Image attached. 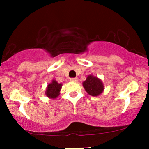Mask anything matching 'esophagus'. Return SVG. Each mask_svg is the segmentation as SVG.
<instances>
[{"label":"esophagus","mask_w":149,"mask_h":149,"mask_svg":"<svg viewBox=\"0 0 149 149\" xmlns=\"http://www.w3.org/2000/svg\"><path fill=\"white\" fill-rule=\"evenodd\" d=\"M70 81H73V82H77L78 81V79L77 78H71L70 79Z\"/></svg>","instance_id":"1"}]
</instances>
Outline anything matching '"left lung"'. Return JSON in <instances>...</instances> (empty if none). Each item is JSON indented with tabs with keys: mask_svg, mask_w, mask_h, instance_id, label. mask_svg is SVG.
<instances>
[{
	"mask_svg": "<svg viewBox=\"0 0 149 149\" xmlns=\"http://www.w3.org/2000/svg\"><path fill=\"white\" fill-rule=\"evenodd\" d=\"M83 86L88 94L94 97L100 95L104 90V86L101 80L97 77L90 75L83 83Z\"/></svg>",
	"mask_w": 149,
	"mask_h": 149,
	"instance_id": "obj_1",
	"label": "left lung"
}]
</instances>
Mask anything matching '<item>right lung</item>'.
<instances>
[{"instance_id":"right-lung-1","label":"right lung","mask_w":149,"mask_h":149,"mask_svg":"<svg viewBox=\"0 0 149 149\" xmlns=\"http://www.w3.org/2000/svg\"><path fill=\"white\" fill-rule=\"evenodd\" d=\"M62 84H58L56 81L53 80L52 83L49 84L46 90V95L49 98H56L59 95Z\"/></svg>"}]
</instances>
